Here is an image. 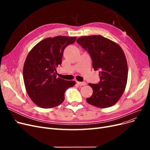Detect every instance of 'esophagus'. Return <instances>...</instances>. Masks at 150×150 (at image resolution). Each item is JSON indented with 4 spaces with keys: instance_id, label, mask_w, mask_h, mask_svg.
<instances>
[{
    "instance_id": "1",
    "label": "esophagus",
    "mask_w": 150,
    "mask_h": 150,
    "mask_svg": "<svg viewBox=\"0 0 150 150\" xmlns=\"http://www.w3.org/2000/svg\"><path fill=\"white\" fill-rule=\"evenodd\" d=\"M77 83L79 86H84L86 84L85 82H79V81H77Z\"/></svg>"
}]
</instances>
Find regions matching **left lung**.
<instances>
[{
	"instance_id": "obj_1",
	"label": "left lung",
	"mask_w": 150,
	"mask_h": 150,
	"mask_svg": "<svg viewBox=\"0 0 150 150\" xmlns=\"http://www.w3.org/2000/svg\"><path fill=\"white\" fill-rule=\"evenodd\" d=\"M90 54L93 67L99 70L100 82L91 84L93 93L86 101L98 108L115 104L123 94L128 79V64L119 44L100 35L83 36L76 40Z\"/></svg>"
}]
</instances>
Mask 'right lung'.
Masks as SVG:
<instances>
[{
    "instance_id": "1",
    "label": "right lung",
    "mask_w": 150,
    "mask_h": 150,
    "mask_svg": "<svg viewBox=\"0 0 150 150\" xmlns=\"http://www.w3.org/2000/svg\"><path fill=\"white\" fill-rule=\"evenodd\" d=\"M77 37L59 35L47 38L38 43L28 54L23 67L26 91L36 105L51 108L64 100V93L76 84L74 81L56 78L64 50L73 44Z\"/></svg>"
}]
</instances>
